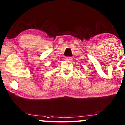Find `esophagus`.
<instances>
[{
    "mask_svg": "<svg viewBox=\"0 0 125 125\" xmlns=\"http://www.w3.org/2000/svg\"><path fill=\"white\" fill-rule=\"evenodd\" d=\"M72 59V58H71V57H66L65 58V60H66V61H71Z\"/></svg>",
    "mask_w": 125,
    "mask_h": 125,
    "instance_id": "esophagus-1",
    "label": "esophagus"
}]
</instances>
